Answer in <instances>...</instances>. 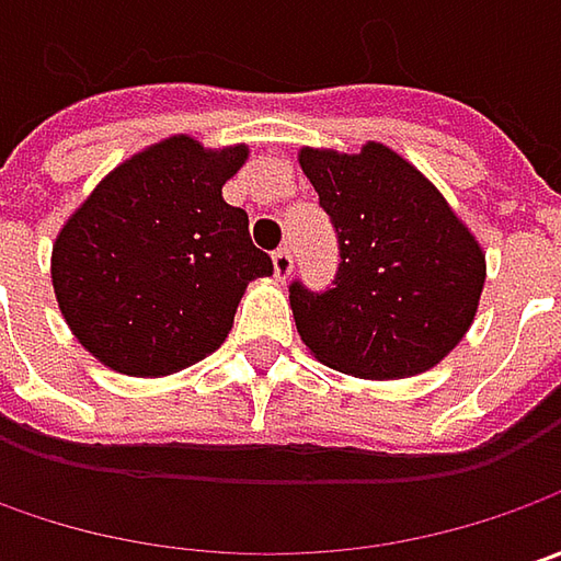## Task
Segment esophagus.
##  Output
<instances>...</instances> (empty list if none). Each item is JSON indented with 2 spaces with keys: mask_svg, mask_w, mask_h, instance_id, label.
<instances>
[{
  "mask_svg": "<svg viewBox=\"0 0 561 561\" xmlns=\"http://www.w3.org/2000/svg\"><path fill=\"white\" fill-rule=\"evenodd\" d=\"M271 262H274V277L277 280H287L290 277V271H293V252L287 247L284 249H277L274 255H271Z\"/></svg>",
  "mask_w": 561,
  "mask_h": 561,
  "instance_id": "34e87169",
  "label": "esophagus"
}]
</instances>
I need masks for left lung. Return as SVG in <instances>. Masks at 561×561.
<instances>
[{"instance_id": "1", "label": "left lung", "mask_w": 561, "mask_h": 561, "mask_svg": "<svg viewBox=\"0 0 561 561\" xmlns=\"http://www.w3.org/2000/svg\"><path fill=\"white\" fill-rule=\"evenodd\" d=\"M299 164L340 243L334 287L290 284L296 331L318 362L365 380L434 368L468 334L484 252L443 193L383 142L302 149Z\"/></svg>"}]
</instances>
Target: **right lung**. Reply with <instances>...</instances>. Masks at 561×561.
<instances>
[{
    "instance_id": "add662e5",
    "label": "right lung",
    "mask_w": 561,
    "mask_h": 561,
    "mask_svg": "<svg viewBox=\"0 0 561 561\" xmlns=\"http://www.w3.org/2000/svg\"><path fill=\"white\" fill-rule=\"evenodd\" d=\"M247 146L178 134L121 162L58 230L53 287L87 353L130 377L174 375L215 353L271 255L221 186Z\"/></svg>"
}]
</instances>
